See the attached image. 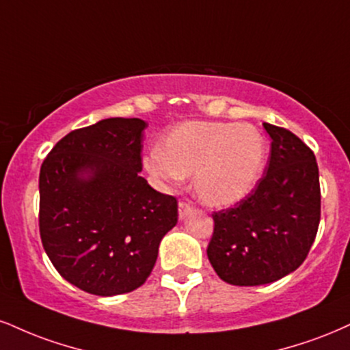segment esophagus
<instances>
[{
  "label": "esophagus",
  "mask_w": 350,
  "mask_h": 350,
  "mask_svg": "<svg viewBox=\"0 0 350 350\" xmlns=\"http://www.w3.org/2000/svg\"><path fill=\"white\" fill-rule=\"evenodd\" d=\"M192 212V205L189 202H179V220H184Z\"/></svg>",
  "instance_id": "1"
}]
</instances>
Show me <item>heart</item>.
I'll return each mask as SVG.
<instances>
[{"label": "heart", "instance_id": "heart-1", "mask_svg": "<svg viewBox=\"0 0 350 350\" xmlns=\"http://www.w3.org/2000/svg\"><path fill=\"white\" fill-rule=\"evenodd\" d=\"M267 161V143L251 124L187 120L176 125L151 150L143 166L164 186L192 174V189L202 204L226 208L258 187Z\"/></svg>", "mask_w": 350, "mask_h": 350}]
</instances>
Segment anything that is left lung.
Segmentation results:
<instances>
[{
  "mask_svg": "<svg viewBox=\"0 0 350 350\" xmlns=\"http://www.w3.org/2000/svg\"><path fill=\"white\" fill-rule=\"evenodd\" d=\"M271 158L258 187L233 208L213 213L207 247L221 280L239 287L271 284L301 266L321 217L313 151L290 130L264 124Z\"/></svg>",
  "mask_w": 350,
  "mask_h": 350,
  "instance_id": "1",
  "label": "left lung"
}]
</instances>
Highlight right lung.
Wrapping results in <instances>:
<instances>
[{
    "label": "right lung",
    "mask_w": 350,
    "mask_h": 350,
    "mask_svg": "<svg viewBox=\"0 0 350 350\" xmlns=\"http://www.w3.org/2000/svg\"><path fill=\"white\" fill-rule=\"evenodd\" d=\"M142 119L99 120L63 137L42 163L39 226L58 273L99 297L145 284L178 202L140 176Z\"/></svg>",
    "instance_id": "obj_1"
}]
</instances>
